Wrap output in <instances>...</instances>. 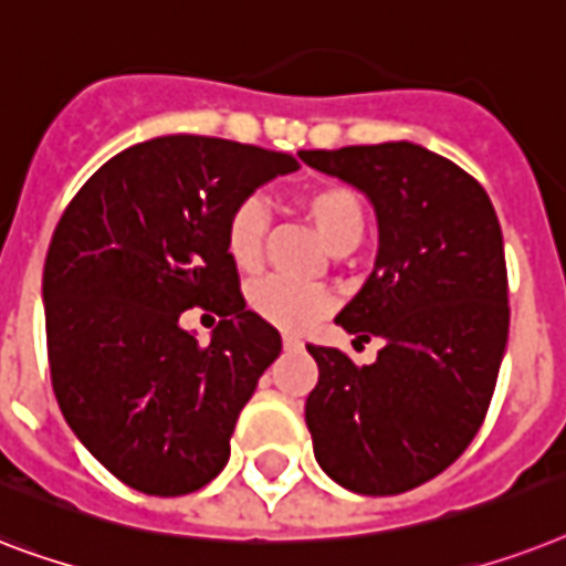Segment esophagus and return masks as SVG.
I'll use <instances>...</instances> for the list:
<instances>
[{
    "label": "esophagus",
    "mask_w": 566,
    "mask_h": 566,
    "mask_svg": "<svg viewBox=\"0 0 566 566\" xmlns=\"http://www.w3.org/2000/svg\"><path fill=\"white\" fill-rule=\"evenodd\" d=\"M283 347H286V350H297V347H304V342L297 336H292V333H286V336H283Z\"/></svg>",
    "instance_id": "1"
}]
</instances>
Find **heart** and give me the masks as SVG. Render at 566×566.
Listing matches in <instances>:
<instances>
[{
    "label": "heart",
    "mask_w": 566,
    "mask_h": 566,
    "mask_svg": "<svg viewBox=\"0 0 566 566\" xmlns=\"http://www.w3.org/2000/svg\"><path fill=\"white\" fill-rule=\"evenodd\" d=\"M297 207L333 254L354 251L365 237V221H368L365 205L359 192L347 184H318L306 189L304 196L297 198ZM265 233H269V212L260 198L239 201L224 228V245L237 269H260L262 254H265ZM248 306L271 327L304 329L315 324L324 312H329L333 297L324 289L301 286L274 274V277L256 280L254 286L248 289Z\"/></svg>",
    "instance_id": "obj_1"
}]
</instances>
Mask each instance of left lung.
Returning <instances> with one entry per match:
<instances>
[{
    "label": "left lung",
    "instance_id": "8db88e82",
    "mask_svg": "<svg viewBox=\"0 0 566 566\" xmlns=\"http://www.w3.org/2000/svg\"><path fill=\"white\" fill-rule=\"evenodd\" d=\"M301 160L365 192L379 221L377 265L336 321L382 347L359 368L306 345L318 361L312 450L347 491L403 494L450 468L488 415L509 342L503 230L476 178L415 143Z\"/></svg>",
    "mask_w": 566,
    "mask_h": 566
}]
</instances>
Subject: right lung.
Masks as SVG:
<instances>
[{
    "label": "right lung",
    "instance_id": "right-lung-1",
    "mask_svg": "<svg viewBox=\"0 0 566 566\" xmlns=\"http://www.w3.org/2000/svg\"><path fill=\"white\" fill-rule=\"evenodd\" d=\"M295 169L283 151L175 134L111 157L63 210L43 269L54 397L134 491L192 494L228 464L239 411L283 345L245 310L224 228ZM192 305L222 318L210 346L179 327Z\"/></svg>",
    "mask_w": 566,
    "mask_h": 566
}]
</instances>
